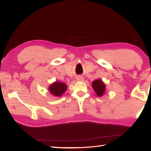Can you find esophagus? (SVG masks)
<instances>
[{"label": "esophagus", "mask_w": 151, "mask_h": 151, "mask_svg": "<svg viewBox=\"0 0 151 151\" xmlns=\"http://www.w3.org/2000/svg\"><path fill=\"white\" fill-rule=\"evenodd\" d=\"M76 80H77V81H83L84 79H83V77H82V76H78V77L76 78Z\"/></svg>", "instance_id": "obj_1"}]
</instances>
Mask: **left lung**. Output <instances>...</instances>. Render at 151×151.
I'll return each mask as SVG.
<instances>
[{
    "mask_svg": "<svg viewBox=\"0 0 151 151\" xmlns=\"http://www.w3.org/2000/svg\"><path fill=\"white\" fill-rule=\"evenodd\" d=\"M92 86L98 96H102L105 93L106 85L104 84L103 81L101 79H98V80L93 81Z\"/></svg>",
    "mask_w": 151,
    "mask_h": 151,
    "instance_id": "left-lung-1",
    "label": "left lung"
}]
</instances>
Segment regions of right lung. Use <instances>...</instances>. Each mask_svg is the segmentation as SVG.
Instances as JSON below:
<instances>
[{
	"instance_id": "add662e5",
	"label": "right lung",
	"mask_w": 151,
	"mask_h": 151,
	"mask_svg": "<svg viewBox=\"0 0 151 151\" xmlns=\"http://www.w3.org/2000/svg\"><path fill=\"white\" fill-rule=\"evenodd\" d=\"M67 89V86L66 84L63 83H60V82L57 81L55 82L49 87V90L51 93V94L58 97L65 93Z\"/></svg>"
}]
</instances>
